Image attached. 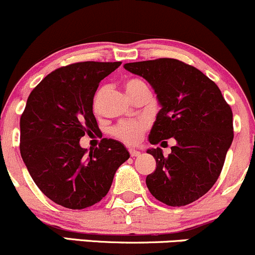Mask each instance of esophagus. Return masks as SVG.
Wrapping results in <instances>:
<instances>
[{"mask_svg":"<svg viewBox=\"0 0 255 255\" xmlns=\"http://www.w3.org/2000/svg\"><path fill=\"white\" fill-rule=\"evenodd\" d=\"M129 155L132 156V157H136V156L140 155V151H138L135 149H129Z\"/></svg>","mask_w":255,"mask_h":255,"instance_id":"obj_1","label":"esophagus"}]
</instances>
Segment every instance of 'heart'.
<instances>
[{
  "mask_svg": "<svg viewBox=\"0 0 255 255\" xmlns=\"http://www.w3.org/2000/svg\"><path fill=\"white\" fill-rule=\"evenodd\" d=\"M125 86L129 96H132V94L138 92L139 89L141 88H149L146 83L142 80H140V78H129V80L126 81ZM104 87L98 89L96 96L93 98V108L96 109V110L98 109V105H99L100 98H102L103 93H104ZM147 127H149V125H147V122L144 121V120L121 121L120 123H117L115 127H113L111 134H113V136H115L116 139L125 142V144L136 145L138 142H140L145 132H146Z\"/></svg>",
  "mask_w": 255,
  "mask_h": 255,
  "instance_id": "1",
  "label": "heart"
}]
</instances>
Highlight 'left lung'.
Here are the masks:
<instances>
[{
  "instance_id": "left-lung-1",
  "label": "left lung",
  "mask_w": 255,
  "mask_h": 255,
  "mask_svg": "<svg viewBox=\"0 0 255 255\" xmlns=\"http://www.w3.org/2000/svg\"><path fill=\"white\" fill-rule=\"evenodd\" d=\"M155 89L162 109L149 135L152 145L173 138L177 144L164 157L159 147L147 150L156 169L146 177L151 195L181 207L206 195L222 173L234 139L230 105L219 87L200 70L172 58L125 64Z\"/></svg>"
}]
</instances>
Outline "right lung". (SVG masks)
<instances>
[{"mask_svg": "<svg viewBox=\"0 0 255 255\" xmlns=\"http://www.w3.org/2000/svg\"><path fill=\"white\" fill-rule=\"evenodd\" d=\"M121 61H81L47 75L27 98L20 117V153L38 189L70 209L99 202L117 168L129 158L121 142L103 138L89 152L80 146L99 130L93 98L99 82Z\"/></svg>", "mask_w": 255, "mask_h": 255, "instance_id": "1", "label": "right lung"}]
</instances>
